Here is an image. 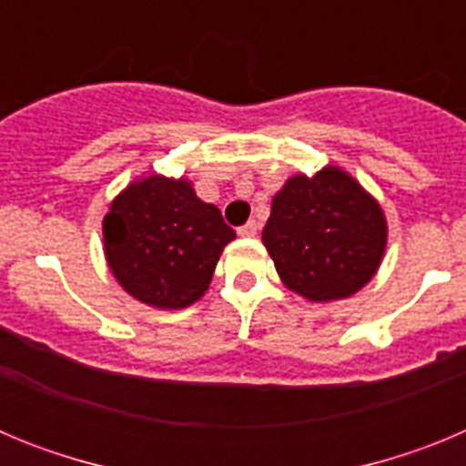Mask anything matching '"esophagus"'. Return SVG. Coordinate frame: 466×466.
I'll return each mask as SVG.
<instances>
[{"instance_id": "obj_1", "label": "esophagus", "mask_w": 466, "mask_h": 466, "mask_svg": "<svg viewBox=\"0 0 466 466\" xmlns=\"http://www.w3.org/2000/svg\"><path fill=\"white\" fill-rule=\"evenodd\" d=\"M257 230H258L257 221H247L245 226H240V228H238V236H240V238H254V236H257Z\"/></svg>"}]
</instances>
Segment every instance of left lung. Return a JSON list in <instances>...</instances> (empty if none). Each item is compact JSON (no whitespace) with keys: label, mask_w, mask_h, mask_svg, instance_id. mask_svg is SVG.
Instances as JSON below:
<instances>
[{"label":"left lung","mask_w":466,"mask_h":466,"mask_svg":"<svg viewBox=\"0 0 466 466\" xmlns=\"http://www.w3.org/2000/svg\"><path fill=\"white\" fill-rule=\"evenodd\" d=\"M284 287L312 303L357 294L380 268L387 219L355 177L327 166L289 177L261 236Z\"/></svg>","instance_id":"8db88e82"}]
</instances>
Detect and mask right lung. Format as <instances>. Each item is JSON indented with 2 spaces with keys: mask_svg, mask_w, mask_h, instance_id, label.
I'll return each mask as SVG.
<instances>
[{
  "mask_svg": "<svg viewBox=\"0 0 466 466\" xmlns=\"http://www.w3.org/2000/svg\"><path fill=\"white\" fill-rule=\"evenodd\" d=\"M102 236L109 270L127 294L158 310H182L209 289L236 230L187 177L154 172L111 200Z\"/></svg>",
  "mask_w": 466,
  "mask_h": 466,
  "instance_id": "add662e5",
  "label": "right lung"
}]
</instances>
